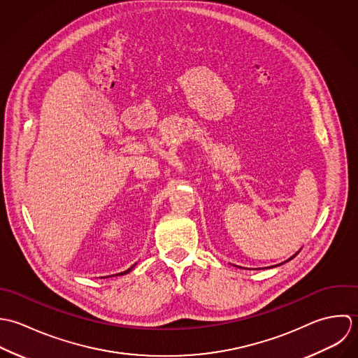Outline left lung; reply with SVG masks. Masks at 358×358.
Instances as JSON below:
<instances>
[{
    "label": "left lung",
    "instance_id": "obj_1",
    "mask_svg": "<svg viewBox=\"0 0 358 358\" xmlns=\"http://www.w3.org/2000/svg\"><path fill=\"white\" fill-rule=\"evenodd\" d=\"M297 253H299V252H297ZM297 253H294V255H293V256H292V257H290V259H287V260H286V262H289V260H292V259H293V257H294V256H296V255H297ZM285 262V263H286ZM278 266H281V264H278Z\"/></svg>",
    "mask_w": 358,
    "mask_h": 358
}]
</instances>
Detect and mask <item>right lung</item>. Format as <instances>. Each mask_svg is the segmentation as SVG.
<instances>
[{"mask_svg":"<svg viewBox=\"0 0 358 358\" xmlns=\"http://www.w3.org/2000/svg\"><path fill=\"white\" fill-rule=\"evenodd\" d=\"M133 267H134V266H133ZM133 267H130V268H129V270H127V271H124V273H120V274H127V273H130V271H131V270H133Z\"/></svg>","mask_w":358,"mask_h":358,"instance_id":"obj_1","label":"right lung"}]
</instances>
